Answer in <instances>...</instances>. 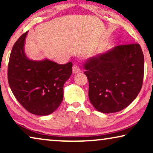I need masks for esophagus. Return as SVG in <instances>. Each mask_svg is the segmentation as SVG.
Instances as JSON below:
<instances>
[{
	"mask_svg": "<svg viewBox=\"0 0 153 153\" xmlns=\"http://www.w3.org/2000/svg\"><path fill=\"white\" fill-rule=\"evenodd\" d=\"M72 72L74 74H77V73L80 72L81 69L79 68V66L77 65H74V66L72 68Z\"/></svg>",
	"mask_w": 153,
	"mask_h": 153,
	"instance_id": "esophagus-1",
	"label": "esophagus"
}]
</instances>
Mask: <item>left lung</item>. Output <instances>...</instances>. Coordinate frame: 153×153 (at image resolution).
Segmentation results:
<instances>
[{"label": "left lung", "mask_w": 153, "mask_h": 153, "mask_svg": "<svg viewBox=\"0 0 153 153\" xmlns=\"http://www.w3.org/2000/svg\"><path fill=\"white\" fill-rule=\"evenodd\" d=\"M90 102L102 113L118 112L137 97L144 74V56L138 43L121 45L84 64Z\"/></svg>", "instance_id": "obj_1"}]
</instances>
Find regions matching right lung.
I'll list each match as a JSON object with an SVG mask.
<instances>
[{
    "instance_id": "add662e5",
    "label": "right lung",
    "mask_w": 153,
    "mask_h": 153,
    "mask_svg": "<svg viewBox=\"0 0 153 153\" xmlns=\"http://www.w3.org/2000/svg\"><path fill=\"white\" fill-rule=\"evenodd\" d=\"M28 31L12 47L7 79L14 97L31 114L47 116L57 109L63 98V85L72 74V63L58 65L49 60L35 61L24 53Z\"/></svg>"
}]
</instances>
